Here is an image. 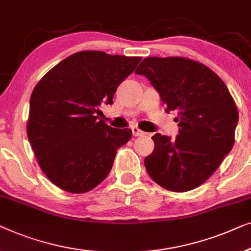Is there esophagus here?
<instances>
[{
  "instance_id": "obj_1",
  "label": "esophagus",
  "mask_w": 251,
  "mask_h": 251,
  "mask_svg": "<svg viewBox=\"0 0 251 251\" xmlns=\"http://www.w3.org/2000/svg\"><path fill=\"white\" fill-rule=\"evenodd\" d=\"M132 133H133L134 136H142V135H144V134H146V132L141 130L137 126H132Z\"/></svg>"
}]
</instances>
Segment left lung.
I'll return each instance as SVG.
<instances>
[{
  "label": "left lung",
  "instance_id": "1",
  "mask_svg": "<svg viewBox=\"0 0 251 251\" xmlns=\"http://www.w3.org/2000/svg\"><path fill=\"white\" fill-rule=\"evenodd\" d=\"M146 76L166 104L177 111L174 140L156 133L144 166L150 177L169 191L185 192L202 184L234 144L239 121L225 83L202 63L181 56L146 58L135 70Z\"/></svg>",
  "mask_w": 251,
  "mask_h": 251
}]
</instances>
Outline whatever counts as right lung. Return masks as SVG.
<instances>
[{
	"mask_svg": "<svg viewBox=\"0 0 251 251\" xmlns=\"http://www.w3.org/2000/svg\"><path fill=\"white\" fill-rule=\"evenodd\" d=\"M141 56L82 51L45 74L31 93L27 135L40 167L58 188L84 193L110 173L116 152L132 136L99 121Z\"/></svg>",
	"mask_w": 251,
	"mask_h": 251,
	"instance_id": "add662e5",
	"label": "right lung"
}]
</instances>
